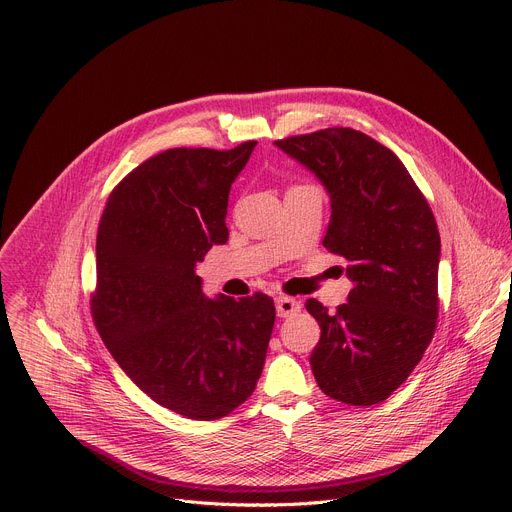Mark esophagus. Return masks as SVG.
Returning <instances> with one entry per match:
<instances>
[{"instance_id":"esophagus-1","label":"esophagus","mask_w":512,"mask_h":512,"mask_svg":"<svg viewBox=\"0 0 512 512\" xmlns=\"http://www.w3.org/2000/svg\"><path fill=\"white\" fill-rule=\"evenodd\" d=\"M275 308H277V316L279 318H289L300 312V302H296L294 298H287V296H279L275 300Z\"/></svg>"}]
</instances>
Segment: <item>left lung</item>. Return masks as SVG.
<instances>
[{"label": "left lung", "instance_id": "8db88e82", "mask_svg": "<svg viewBox=\"0 0 512 512\" xmlns=\"http://www.w3.org/2000/svg\"><path fill=\"white\" fill-rule=\"evenodd\" d=\"M275 145L326 188L332 214L322 243L344 257L352 281L336 312L306 302L322 330L310 356L316 383L342 403H381L417 367L435 330L442 243L433 212L401 160L356 129Z\"/></svg>", "mask_w": 512, "mask_h": 512}]
</instances>
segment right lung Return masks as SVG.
Here are the masks:
<instances>
[{"instance_id": "obj_1", "label": "right lung", "mask_w": 512, "mask_h": 512, "mask_svg": "<svg viewBox=\"0 0 512 512\" xmlns=\"http://www.w3.org/2000/svg\"><path fill=\"white\" fill-rule=\"evenodd\" d=\"M257 141L166 150L111 192L97 233L93 318L123 373L158 405L210 421L261 377L273 300L206 298L196 263L229 241L227 206Z\"/></svg>"}]
</instances>
